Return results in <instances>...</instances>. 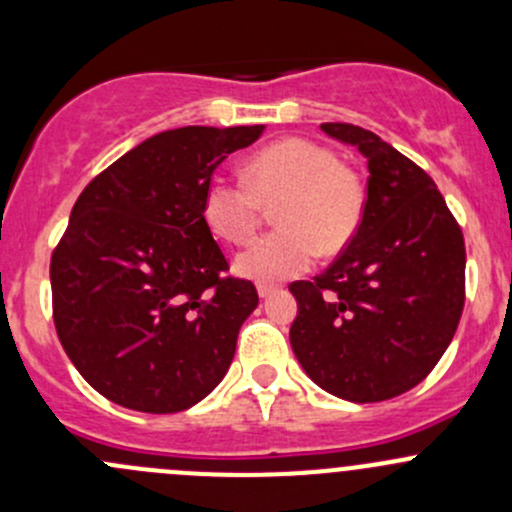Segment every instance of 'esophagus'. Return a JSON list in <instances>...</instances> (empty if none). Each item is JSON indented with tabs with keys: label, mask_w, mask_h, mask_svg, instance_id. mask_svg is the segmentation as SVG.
I'll return each mask as SVG.
<instances>
[{
	"label": "esophagus",
	"mask_w": 512,
	"mask_h": 512,
	"mask_svg": "<svg viewBox=\"0 0 512 512\" xmlns=\"http://www.w3.org/2000/svg\"><path fill=\"white\" fill-rule=\"evenodd\" d=\"M277 292V287L275 285H260L257 287V294H260L262 299H267V297H272V294Z\"/></svg>",
	"instance_id": "1"
}]
</instances>
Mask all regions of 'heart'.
Here are the masks:
<instances>
[{"instance_id":"obj_1","label":"heart","mask_w":512,"mask_h":512,"mask_svg":"<svg viewBox=\"0 0 512 512\" xmlns=\"http://www.w3.org/2000/svg\"><path fill=\"white\" fill-rule=\"evenodd\" d=\"M277 232L237 255L235 270L255 282H282L312 267L317 252L337 255L364 215V183L322 143L287 138L262 148L245 165V180L213 178L203 218L227 242L250 240L265 205H275Z\"/></svg>"}]
</instances>
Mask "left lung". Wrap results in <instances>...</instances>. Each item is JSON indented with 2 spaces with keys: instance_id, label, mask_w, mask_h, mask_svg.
<instances>
[{
  "instance_id": "obj_1",
  "label": "left lung",
  "mask_w": 512,
  "mask_h": 512,
  "mask_svg": "<svg viewBox=\"0 0 512 512\" xmlns=\"http://www.w3.org/2000/svg\"><path fill=\"white\" fill-rule=\"evenodd\" d=\"M322 131L369 163L359 230L312 282H292V352L339 399L371 404L414 389L438 364L466 302V245L436 183L352 123Z\"/></svg>"
}]
</instances>
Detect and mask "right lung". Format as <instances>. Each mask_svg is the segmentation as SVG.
<instances>
[{"label": "right lung", "mask_w": 512, "mask_h": 512, "mask_svg": "<svg viewBox=\"0 0 512 512\" xmlns=\"http://www.w3.org/2000/svg\"><path fill=\"white\" fill-rule=\"evenodd\" d=\"M265 126H185L146 138L84 188L51 255L61 347L98 394L146 414L185 411L223 381L257 307L227 260L203 195Z\"/></svg>", "instance_id": "right-lung-1"}]
</instances>
